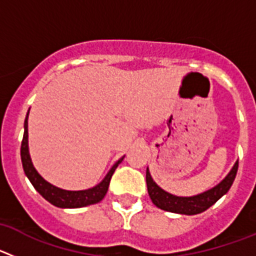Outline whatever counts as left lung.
I'll return each mask as SVG.
<instances>
[{"label": "left lung", "instance_id": "8db88e82", "mask_svg": "<svg viewBox=\"0 0 256 256\" xmlns=\"http://www.w3.org/2000/svg\"><path fill=\"white\" fill-rule=\"evenodd\" d=\"M237 169H238V162L230 169L227 177L222 180L216 187L210 188L209 191H205L200 195L191 196V198H180V196L172 195L169 192L160 188L151 177L148 168L146 169V183H148V191L151 201L154 205L160 208L162 210L170 212H177V214H186V216H195L209 209L212 205H214L223 195H226L228 190L230 188L234 178H236Z\"/></svg>", "mask_w": 256, "mask_h": 256}]
</instances>
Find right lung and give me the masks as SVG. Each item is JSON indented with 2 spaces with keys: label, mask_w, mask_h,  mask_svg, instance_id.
I'll return each instance as SVG.
<instances>
[{
  "label": "right lung",
  "mask_w": 256,
  "mask_h": 256,
  "mask_svg": "<svg viewBox=\"0 0 256 256\" xmlns=\"http://www.w3.org/2000/svg\"><path fill=\"white\" fill-rule=\"evenodd\" d=\"M28 114H26V122H24V136H22L20 156H22L24 173H26V176L28 177V180H30L33 187L40 192V195L42 196V198H46V200L48 201V202H51L52 205H55V206L58 208H68V209L83 208L87 206V205L100 202V201L105 198L112 174H114L118 165L123 162L124 156L112 165V168L108 170V173L106 174V177L104 178L97 186L92 187V188L83 190V191H66V190L58 188V187L54 186V184L48 183L47 180H44V178L38 174V172L36 170L34 166H33V162H32L30 160V155H29L28 148Z\"/></svg>",
  "instance_id": "obj_1"
}]
</instances>
